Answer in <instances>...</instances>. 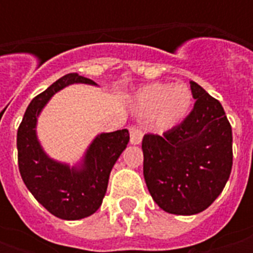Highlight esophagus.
Masks as SVG:
<instances>
[{
    "instance_id": "obj_1",
    "label": "esophagus",
    "mask_w": 253,
    "mask_h": 253,
    "mask_svg": "<svg viewBox=\"0 0 253 253\" xmlns=\"http://www.w3.org/2000/svg\"><path fill=\"white\" fill-rule=\"evenodd\" d=\"M129 136H131V143L132 145H139L143 138V132L139 126H131L129 128Z\"/></svg>"
}]
</instances>
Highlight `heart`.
<instances>
[{
	"label": "heart",
	"instance_id": "heart-1",
	"mask_svg": "<svg viewBox=\"0 0 253 253\" xmlns=\"http://www.w3.org/2000/svg\"><path fill=\"white\" fill-rule=\"evenodd\" d=\"M191 105L193 94L184 84H146L133 97L136 112L149 115L153 128L162 132L179 126L187 118Z\"/></svg>",
	"mask_w": 253,
	"mask_h": 253
}]
</instances>
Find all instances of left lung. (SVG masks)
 Masks as SVG:
<instances>
[{
	"label": "left lung",
	"instance_id": "1",
	"mask_svg": "<svg viewBox=\"0 0 253 253\" xmlns=\"http://www.w3.org/2000/svg\"><path fill=\"white\" fill-rule=\"evenodd\" d=\"M194 108L163 136H143V177L152 199L176 215L199 214L214 203L232 169V129L218 100L190 82Z\"/></svg>",
	"mask_w": 253,
	"mask_h": 253
}]
</instances>
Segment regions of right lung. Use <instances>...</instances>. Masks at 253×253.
Instances as JSON below:
<instances>
[{"label": "right lung", "mask_w": 253, "mask_h": 253, "mask_svg": "<svg viewBox=\"0 0 253 253\" xmlns=\"http://www.w3.org/2000/svg\"><path fill=\"white\" fill-rule=\"evenodd\" d=\"M72 84L97 85L77 73L66 74L35 97L18 128V165L25 186L44 209L62 219L90 217L101 206L112 168L129 142L128 129L98 133L76 165L52 159L38 139V117L54 94Z\"/></svg>", "instance_id": "1"}]
</instances>
